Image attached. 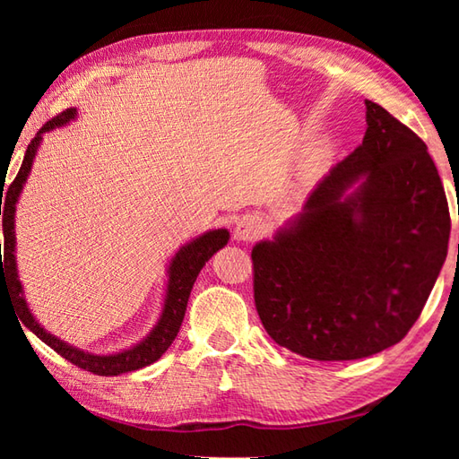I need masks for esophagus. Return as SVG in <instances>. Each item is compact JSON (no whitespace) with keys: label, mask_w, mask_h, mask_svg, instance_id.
<instances>
[{"label":"esophagus","mask_w":459,"mask_h":459,"mask_svg":"<svg viewBox=\"0 0 459 459\" xmlns=\"http://www.w3.org/2000/svg\"><path fill=\"white\" fill-rule=\"evenodd\" d=\"M262 230H264V221H262V217L255 212H247L237 221L232 237H235V240H252L260 237Z\"/></svg>","instance_id":"1"}]
</instances>
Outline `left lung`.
<instances>
[{"label":"left lung","instance_id":"8db88e82","mask_svg":"<svg viewBox=\"0 0 459 459\" xmlns=\"http://www.w3.org/2000/svg\"><path fill=\"white\" fill-rule=\"evenodd\" d=\"M363 143L301 212L252 248L255 301L278 345L353 360L396 345L436 284L450 211L426 143L365 100Z\"/></svg>","mask_w":459,"mask_h":459}]
</instances>
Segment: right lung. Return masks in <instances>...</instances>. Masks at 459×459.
Returning a JSON list of instances; mask_svg holds the SVG:
<instances>
[{"instance_id": "1", "label": "right lung", "mask_w": 459, "mask_h": 459, "mask_svg": "<svg viewBox=\"0 0 459 459\" xmlns=\"http://www.w3.org/2000/svg\"><path fill=\"white\" fill-rule=\"evenodd\" d=\"M76 108H68L61 112L56 118L48 120L41 130L37 132L31 143L27 145L25 158L22 163V169H19L17 178L13 183L9 185L5 193V199L0 203V214L4 211V262L0 255V291L2 288L7 290L9 298H12L13 306L17 309L19 321L33 333L47 343L51 349H55L58 355L71 360L73 365L81 367L84 370H91L94 375L100 377H118L122 373H130V370H138L155 363L169 345L175 341L179 333V327L183 324L185 309H187V301L191 296V290L195 280H197L201 268L207 264L209 258L214 252L221 250L227 245L230 238V232L227 229H212L203 232L197 238L189 240L187 245H183L175 256L169 260L168 266V281H165V294H163V306L161 314L155 321V325L150 329V333L145 335L138 343L116 351V353L108 355H96L89 353V351L74 347L66 341L55 337L53 333L39 324L31 309L27 306L25 299V290L23 284L19 281L17 274V258H15V211L19 197H22V191L25 187V181L31 173L35 155L39 152V145L43 142V134L51 132L55 128H63V126L71 124L76 118ZM4 197V193L0 195ZM23 329V327H22Z\"/></svg>"}]
</instances>
